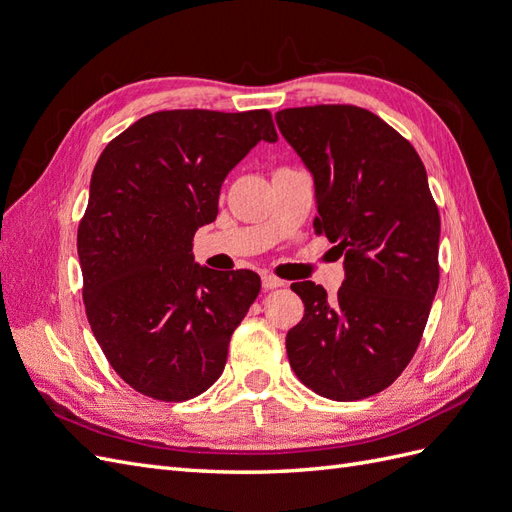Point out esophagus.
<instances>
[{"label": "esophagus", "mask_w": 512, "mask_h": 512, "mask_svg": "<svg viewBox=\"0 0 512 512\" xmlns=\"http://www.w3.org/2000/svg\"><path fill=\"white\" fill-rule=\"evenodd\" d=\"M282 286H284V282L277 280V277H273V275H262V288H265V290L282 288Z\"/></svg>", "instance_id": "esophagus-1"}]
</instances>
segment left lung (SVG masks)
Returning <instances> with one entry per match:
<instances>
[{"label":"left lung","mask_w":512,"mask_h":512,"mask_svg":"<svg viewBox=\"0 0 512 512\" xmlns=\"http://www.w3.org/2000/svg\"><path fill=\"white\" fill-rule=\"evenodd\" d=\"M277 128L314 177V228L344 256L337 297L290 288L305 305L286 335L297 378L354 401L391 386L414 356L440 282V213L414 147L378 115L350 104L284 108Z\"/></svg>","instance_id":"left-lung-1"}]
</instances>
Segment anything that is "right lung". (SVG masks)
<instances>
[{
  "mask_svg": "<svg viewBox=\"0 0 512 512\" xmlns=\"http://www.w3.org/2000/svg\"><path fill=\"white\" fill-rule=\"evenodd\" d=\"M260 141H277L269 111L190 108L138 119L102 151L76 237L83 301L108 363L138 393L185 401L222 376L260 277L200 267L192 241Z\"/></svg>",
  "mask_w": 512,
  "mask_h": 512,
  "instance_id": "1",
  "label": "right lung"
}]
</instances>
